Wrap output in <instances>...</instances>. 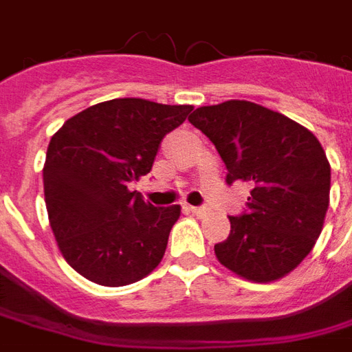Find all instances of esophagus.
<instances>
[{
    "label": "esophagus",
    "mask_w": 352,
    "mask_h": 352,
    "mask_svg": "<svg viewBox=\"0 0 352 352\" xmlns=\"http://www.w3.org/2000/svg\"><path fill=\"white\" fill-rule=\"evenodd\" d=\"M188 211H190L192 214H196V217H206V214L209 213L206 207H192V206H188Z\"/></svg>",
    "instance_id": "34e87169"
}]
</instances>
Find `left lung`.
<instances>
[{"label": "left lung", "instance_id": "1", "mask_svg": "<svg viewBox=\"0 0 352 352\" xmlns=\"http://www.w3.org/2000/svg\"><path fill=\"white\" fill-rule=\"evenodd\" d=\"M190 124L213 141L226 183L252 186L247 213L228 217L230 236L214 245L226 270L272 283L313 251L330 204V162L302 124L245 100L198 107Z\"/></svg>", "mask_w": 352, "mask_h": 352}]
</instances>
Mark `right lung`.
Instances as JSON below:
<instances>
[{"mask_svg":"<svg viewBox=\"0 0 352 352\" xmlns=\"http://www.w3.org/2000/svg\"><path fill=\"white\" fill-rule=\"evenodd\" d=\"M192 109L118 98L80 111L52 135L45 204L58 249L82 277L124 287L162 262L181 206L153 207L128 184L153 169L162 139Z\"/></svg>","mask_w":352,"mask_h":352,"instance_id":"1","label":"right lung"}]
</instances>
